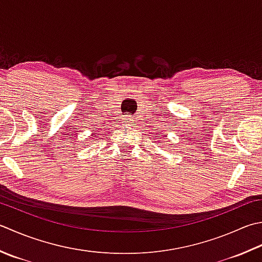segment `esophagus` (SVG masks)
<instances>
[{
	"instance_id": "obj_1",
	"label": "esophagus",
	"mask_w": 262,
	"mask_h": 262,
	"mask_svg": "<svg viewBox=\"0 0 262 262\" xmlns=\"http://www.w3.org/2000/svg\"><path fill=\"white\" fill-rule=\"evenodd\" d=\"M133 120H134V118H133L130 115H125L124 117H122L121 122H122V124H124V125H126V126H130Z\"/></svg>"
}]
</instances>
